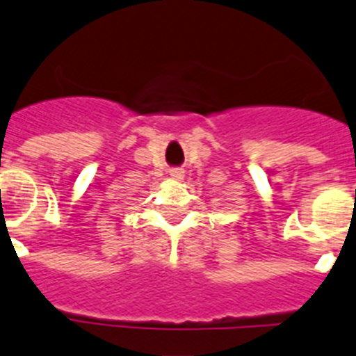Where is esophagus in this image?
Segmentation results:
<instances>
[{"instance_id": "34e87169", "label": "esophagus", "mask_w": 356, "mask_h": 356, "mask_svg": "<svg viewBox=\"0 0 356 356\" xmlns=\"http://www.w3.org/2000/svg\"><path fill=\"white\" fill-rule=\"evenodd\" d=\"M169 176H171L172 180H184L185 171L184 169H169Z\"/></svg>"}]
</instances>
